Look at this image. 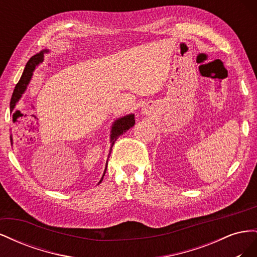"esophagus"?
Listing matches in <instances>:
<instances>
[{
    "label": "esophagus",
    "instance_id": "esophagus-1",
    "mask_svg": "<svg viewBox=\"0 0 257 257\" xmlns=\"http://www.w3.org/2000/svg\"><path fill=\"white\" fill-rule=\"evenodd\" d=\"M151 111H152V104H151L150 102H148V103H146V104L143 106L142 112H143L144 114H149V113H151Z\"/></svg>",
    "mask_w": 257,
    "mask_h": 257
}]
</instances>
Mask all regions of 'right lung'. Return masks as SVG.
Masks as SVG:
<instances>
[{
    "label": "right lung",
    "instance_id": "1",
    "mask_svg": "<svg viewBox=\"0 0 257 257\" xmlns=\"http://www.w3.org/2000/svg\"><path fill=\"white\" fill-rule=\"evenodd\" d=\"M48 52H49L48 49H44L40 53H37L36 56L32 57L29 60V62L26 65V68L23 69L21 78L18 81V83L16 84V87H15V90L13 92L12 99H11V112L14 111L15 108H16L17 103L19 102V99L22 97V94L26 92L31 79H32L35 68L44 62V54L48 53ZM134 124H135V114L134 113H130V114H126L124 116H121V118L116 119L112 123L111 130H110V151H109V154H108V159H109L110 152L112 150V146L114 145L116 139L119 138L120 135H122L123 133H125V132L128 131L131 127H133ZM11 143L13 145V136H11ZM107 165H108V160L106 162V167H105V170H104L103 177L100 178L98 184L102 182V180H103V178H104L105 173H106V169H107Z\"/></svg>",
    "mask_w": 257,
    "mask_h": 257
}]
</instances>
